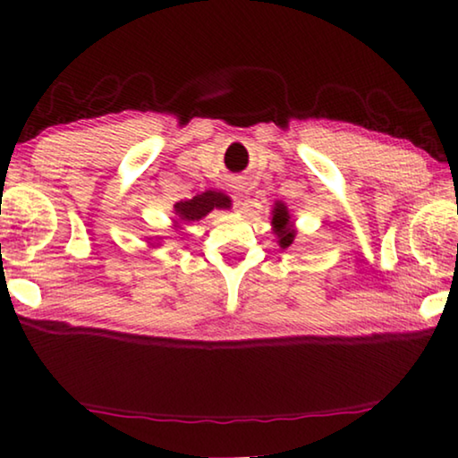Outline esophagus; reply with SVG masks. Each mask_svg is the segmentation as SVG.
Listing matches in <instances>:
<instances>
[{"mask_svg": "<svg viewBox=\"0 0 458 458\" xmlns=\"http://www.w3.org/2000/svg\"><path fill=\"white\" fill-rule=\"evenodd\" d=\"M232 190H234V193L238 198H244L246 196V182L242 180V177H236L234 182H232Z\"/></svg>", "mask_w": 458, "mask_h": 458, "instance_id": "34e87169", "label": "esophagus"}]
</instances>
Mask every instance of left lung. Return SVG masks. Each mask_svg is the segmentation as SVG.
<instances>
[{
	"mask_svg": "<svg viewBox=\"0 0 458 458\" xmlns=\"http://www.w3.org/2000/svg\"><path fill=\"white\" fill-rule=\"evenodd\" d=\"M270 226L276 236V242L281 248H289L297 236V228H294L293 214L289 212L284 201H275L273 212H270Z\"/></svg>",
	"mask_w": 458,
	"mask_h": 458,
	"instance_id": "8db88e82",
	"label": "left lung"
}]
</instances>
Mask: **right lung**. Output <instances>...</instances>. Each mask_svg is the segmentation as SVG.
<instances>
[{"mask_svg": "<svg viewBox=\"0 0 458 458\" xmlns=\"http://www.w3.org/2000/svg\"><path fill=\"white\" fill-rule=\"evenodd\" d=\"M232 206V199L222 191H214V190H206L193 196L191 199H183L177 201L174 206V226L180 228V224H188V222H198L201 218H206L212 210H228Z\"/></svg>", "mask_w": 458, "mask_h": 458, "instance_id": "obj_1", "label": "right lung"}]
</instances>
